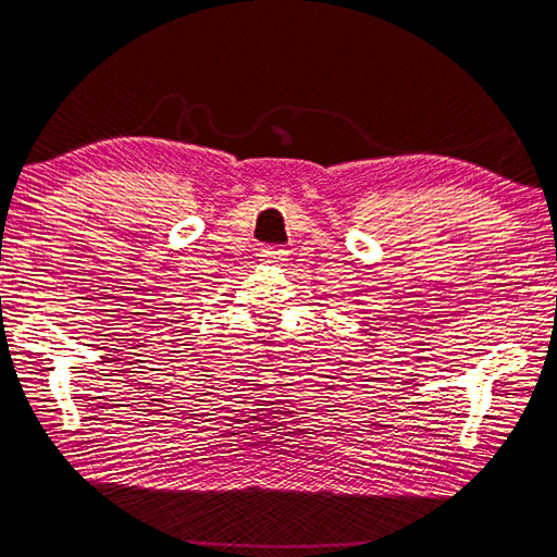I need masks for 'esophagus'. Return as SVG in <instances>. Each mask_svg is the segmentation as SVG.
I'll return each mask as SVG.
<instances>
[{
	"label": "esophagus",
	"instance_id": "1",
	"mask_svg": "<svg viewBox=\"0 0 557 557\" xmlns=\"http://www.w3.org/2000/svg\"><path fill=\"white\" fill-rule=\"evenodd\" d=\"M286 253L288 251H284V249H271V246H263V249L259 251V257H261V261H284Z\"/></svg>",
	"mask_w": 557,
	"mask_h": 557
}]
</instances>
